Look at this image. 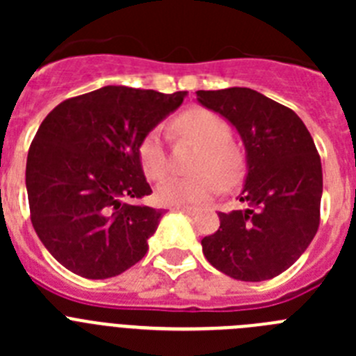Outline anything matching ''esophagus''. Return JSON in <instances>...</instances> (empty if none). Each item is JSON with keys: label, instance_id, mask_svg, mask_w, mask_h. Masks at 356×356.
Wrapping results in <instances>:
<instances>
[{"label": "esophagus", "instance_id": "esophagus-1", "mask_svg": "<svg viewBox=\"0 0 356 356\" xmlns=\"http://www.w3.org/2000/svg\"><path fill=\"white\" fill-rule=\"evenodd\" d=\"M171 210H176V212H185L188 213V216H194V213L197 212L194 207H171Z\"/></svg>", "mask_w": 356, "mask_h": 356}]
</instances>
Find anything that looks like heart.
Instances as JSON below:
<instances>
[{
	"mask_svg": "<svg viewBox=\"0 0 356 356\" xmlns=\"http://www.w3.org/2000/svg\"><path fill=\"white\" fill-rule=\"evenodd\" d=\"M175 128L201 146L194 162L197 175L163 178L156 187V200L162 205H196L219 193L221 185L232 187L237 184L242 172V156L229 143L232 130L225 119L207 108H191L176 118ZM139 159L147 178L159 180L165 175L169 160L160 128H153L144 135Z\"/></svg>",
	"mask_w": 356,
	"mask_h": 356,
	"instance_id": "1",
	"label": "heart"
}]
</instances>
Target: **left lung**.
Listing matches in <instances>:
<instances>
[{
    "instance_id": "obj_1",
    "label": "left lung",
    "mask_w": 356,
    "mask_h": 356,
    "mask_svg": "<svg viewBox=\"0 0 356 356\" xmlns=\"http://www.w3.org/2000/svg\"><path fill=\"white\" fill-rule=\"evenodd\" d=\"M197 102L237 128L248 153L244 209L219 212L221 226L201 241L203 254L235 280L275 278L319 228L323 169L312 135L294 110L248 87L197 90Z\"/></svg>"
}]
</instances>
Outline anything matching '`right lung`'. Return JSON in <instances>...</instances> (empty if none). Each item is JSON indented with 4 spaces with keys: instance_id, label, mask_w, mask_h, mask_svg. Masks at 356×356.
Listing matches in <instances>:
<instances>
[{
    "instance_id": "1",
    "label": "right lung",
    "mask_w": 356,
    "mask_h": 356,
    "mask_svg": "<svg viewBox=\"0 0 356 356\" xmlns=\"http://www.w3.org/2000/svg\"><path fill=\"white\" fill-rule=\"evenodd\" d=\"M184 97L108 85L46 115L28 151V203L40 242L65 269L112 278L146 254L163 212L131 203L151 194L139 146Z\"/></svg>"
}]
</instances>
